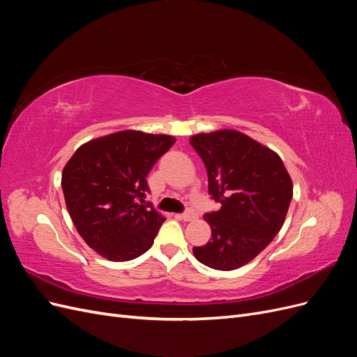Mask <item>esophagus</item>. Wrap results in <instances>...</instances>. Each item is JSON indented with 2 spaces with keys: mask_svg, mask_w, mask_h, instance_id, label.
I'll return each instance as SVG.
<instances>
[{
  "mask_svg": "<svg viewBox=\"0 0 357 357\" xmlns=\"http://www.w3.org/2000/svg\"><path fill=\"white\" fill-rule=\"evenodd\" d=\"M180 219L185 222H192L193 219H195V214H193V211H186L180 215Z\"/></svg>",
  "mask_w": 357,
  "mask_h": 357,
  "instance_id": "34e87169",
  "label": "esophagus"
}]
</instances>
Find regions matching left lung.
Instances as JSON below:
<instances>
[{
  "label": "left lung",
  "instance_id": "obj_1",
  "mask_svg": "<svg viewBox=\"0 0 357 357\" xmlns=\"http://www.w3.org/2000/svg\"><path fill=\"white\" fill-rule=\"evenodd\" d=\"M220 210L204 215L210 241L193 247L204 265L232 271L261 253L282 229L294 195L291 178L274 150L235 129L190 137Z\"/></svg>",
  "mask_w": 357,
  "mask_h": 357
}]
</instances>
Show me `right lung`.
Instances as JSON below:
<instances>
[{
  "label": "right lung",
  "instance_id": "obj_1",
  "mask_svg": "<svg viewBox=\"0 0 357 357\" xmlns=\"http://www.w3.org/2000/svg\"><path fill=\"white\" fill-rule=\"evenodd\" d=\"M176 138L134 129L82 144L62 171V190L75 229L96 253L131 261L153 244L165 218L146 204L147 174Z\"/></svg>",
  "mask_w": 357,
  "mask_h": 357
}]
</instances>
